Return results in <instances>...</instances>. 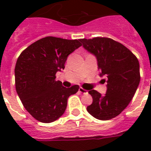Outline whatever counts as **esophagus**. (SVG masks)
Instances as JSON below:
<instances>
[{"label": "esophagus", "mask_w": 151, "mask_h": 151, "mask_svg": "<svg viewBox=\"0 0 151 151\" xmlns=\"http://www.w3.org/2000/svg\"><path fill=\"white\" fill-rule=\"evenodd\" d=\"M79 92L82 93V94H85V93H87V90L84 89L82 88H79Z\"/></svg>", "instance_id": "esophagus-1"}]
</instances>
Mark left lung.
I'll use <instances>...</instances> for the list:
<instances>
[{
    "label": "left lung",
    "mask_w": 151,
    "mask_h": 151,
    "mask_svg": "<svg viewBox=\"0 0 151 151\" xmlns=\"http://www.w3.org/2000/svg\"><path fill=\"white\" fill-rule=\"evenodd\" d=\"M80 41L85 50L96 56L99 75L106 76L107 83L104 96L93 89L88 92L93 101L87 106L88 112L96 119H112L127 107L136 93L140 81L138 59L122 44L108 37Z\"/></svg>",
    "instance_id": "obj_1"
}]
</instances>
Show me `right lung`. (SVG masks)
<instances>
[{"label":"right lung","instance_id":"1","mask_svg":"<svg viewBox=\"0 0 151 151\" xmlns=\"http://www.w3.org/2000/svg\"><path fill=\"white\" fill-rule=\"evenodd\" d=\"M81 46L80 40L46 37L27 47L15 64V89L25 109L43 123L63 114L67 99L79 89L65 88L55 81V73L65 68L67 57Z\"/></svg>","mask_w":151,"mask_h":151}]
</instances>
